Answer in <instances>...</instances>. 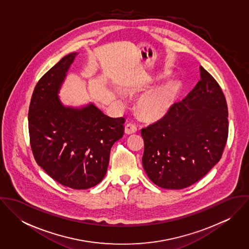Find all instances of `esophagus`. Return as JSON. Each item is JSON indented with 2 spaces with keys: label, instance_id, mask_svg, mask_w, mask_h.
Returning a JSON list of instances; mask_svg holds the SVG:
<instances>
[{
  "label": "esophagus",
  "instance_id": "esophagus-1",
  "mask_svg": "<svg viewBox=\"0 0 249 249\" xmlns=\"http://www.w3.org/2000/svg\"><path fill=\"white\" fill-rule=\"evenodd\" d=\"M137 131V125L133 123H128L124 126V132L126 134H132Z\"/></svg>",
  "mask_w": 249,
  "mask_h": 249
}]
</instances>
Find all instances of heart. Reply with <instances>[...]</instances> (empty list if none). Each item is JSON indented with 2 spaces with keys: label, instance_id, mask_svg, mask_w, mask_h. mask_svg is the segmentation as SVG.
Masks as SVG:
<instances>
[{
  "label": "heart",
  "instance_id": "1",
  "mask_svg": "<svg viewBox=\"0 0 249 249\" xmlns=\"http://www.w3.org/2000/svg\"><path fill=\"white\" fill-rule=\"evenodd\" d=\"M180 86L177 80H166L146 92L138 102L140 114L148 119H158L166 115L173 107Z\"/></svg>",
  "mask_w": 249,
  "mask_h": 249
}]
</instances>
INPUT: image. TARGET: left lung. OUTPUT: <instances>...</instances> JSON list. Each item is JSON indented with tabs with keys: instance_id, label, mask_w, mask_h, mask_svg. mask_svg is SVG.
<instances>
[{
	"instance_id": "obj_1",
	"label": "left lung",
	"mask_w": 249,
	"mask_h": 249,
	"mask_svg": "<svg viewBox=\"0 0 249 249\" xmlns=\"http://www.w3.org/2000/svg\"><path fill=\"white\" fill-rule=\"evenodd\" d=\"M200 80L156 123L142 128V167L164 189L187 188L220 160L228 137V108L213 76L200 66Z\"/></svg>"
}]
</instances>
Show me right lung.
Wrapping results in <instances>:
<instances>
[{
  "label": "right lung",
  "mask_w": 249,
  "mask_h": 249,
  "mask_svg": "<svg viewBox=\"0 0 249 249\" xmlns=\"http://www.w3.org/2000/svg\"><path fill=\"white\" fill-rule=\"evenodd\" d=\"M64 56L37 82L29 109V132L36 163L56 182L74 190L99 184L110 149L124 135V118H110L93 104L64 107L58 92L76 56Z\"/></svg>",
  "instance_id": "1"
}]
</instances>
